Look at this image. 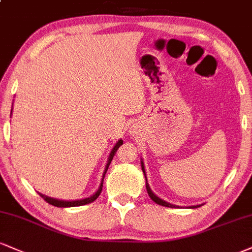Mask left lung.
<instances>
[{"mask_svg": "<svg viewBox=\"0 0 252 252\" xmlns=\"http://www.w3.org/2000/svg\"><path fill=\"white\" fill-rule=\"evenodd\" d=\"M142 170H143V172H144V175H145V170H144V165H143V162H142ZM145 178H147V176H145ZM145 187H147V191H148V193H149V196H150V198L153 199L154 202L156 203V204H159V205H162V207H166V208H178L177 205H172V204H170V203H168V202H165V201H163V199H160V198H158V197H157L155 193H154L153 191H151V189H150V187H149V184H145ZM198 207H201V205H193V207H190V208H198Z\"/></svg>", "mask_w": 252, "mask_h": 252, "instance_id": "1", "label": "left lung"}]
</instances>
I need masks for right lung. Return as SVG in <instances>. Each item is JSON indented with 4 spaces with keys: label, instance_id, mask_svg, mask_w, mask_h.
I'll list each match as a JSON object with an SVG mask.
<instances>
[{
    "label": "right lung",
    "instance_id": "1",
    "mask_svg": "<svg viewBox=\"0 0 252 252\" xmlns=\"http://www.w3.org/2000/svg\"><path fill=\"white\" fill-rule=\"evenodd\" d=\"M11 110H13V109H11ZM123 144V141L122 139H120V141L117 142L116 143V145H115L114 147V149L111 150V153H110V155H109V159H108V163H107V166H105V170H104V174H103V178H102V182H101V186H99V188H98V190H97V191L95 192V195H93V196H90V197H88V198H84V199H80V201H59V199H55V198H50V197H48V196H44V195H42V193H39V196L42 197V198L44 199L45 202L47 203H49V204H51V205H54V207H57V208H70V207H81V205H84V204H89V203H92V202H94L95 201V199L97 198V197L99 196V193L102 192V187H103V180H104V176H105V174H107V170H108V168H109V165H110V163H111V160H113V158H114V156H115V154H116V151H117V149L118 148L121 147V145Z\"/></svg>",
    "mask_w": 252,
    "mask_h": 252
}]
</instances>
